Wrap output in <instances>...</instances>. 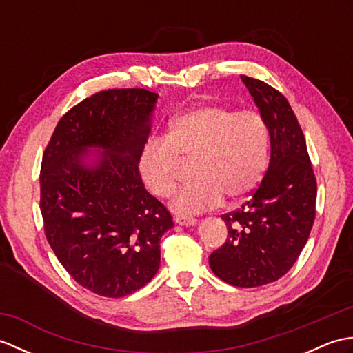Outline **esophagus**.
I'll list each match as a JSON object with an SVG mask.
<instances>
[{
  "label": "esophagus",
  "mask_w": 353,
  "mask_h": 353,
  "mask_svg": "<svg viewBox=\"0 0 353 353\" xmlns=\"http://www.w3.org/2000/svg\"><path fill=\"white\" fill-rule=\"evenodd\" d=\"M174 221L177 224H181V226H194V224H197V219H194V216H188V215H176Z\"/></svg>",
  "instance_id": "obj_1"
}]
</instances>
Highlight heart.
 <instances>
[{"label": "heart", "mask_w": 353, "mask_h": 353, "mask_svg": "<svg viewBox=\"0 0 353 353\" xmlns=\"http://www.w3.org/2000/svg\"><path fill=\"white\" fill-rule=\"evenodd\" d=\"M179 157H196V177L172 200L176 212H203L220 206L226 196L243 200L267 171L268 125L256 110L236 112L223 104H203L176 117L167 138L150 141L139 157L142 181L157 197L174 194Z\"/></svg>", "instance_id": "1"}]
</instances>
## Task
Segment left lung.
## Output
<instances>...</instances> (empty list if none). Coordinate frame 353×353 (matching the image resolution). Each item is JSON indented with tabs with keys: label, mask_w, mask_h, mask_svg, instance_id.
<instances>
[{
	"label": "left lung",
	"mask_w": 353,
	"mask_h": 353,
	"mask_svg": "<svg viewBox=\"0 0 353 353\" xmlns=\"http://www.w3.org/2000/svg\"><path fill=\"white\" fill-rule=\"evenodd\" d=\"M241 80L268 125L272 156L252 197L221 215L228 238L209 265L226 283L253 288L281 279L302 253L316 219L317 181L288 100L262 80Z\"/></svg>",
	"instance_id": "left-lung-1"
}]
</instances>
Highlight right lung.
I'll return each mask as SVG.
<instances>
[{
	"mask_svg": "<svg viewBox=\"0 0 353 353\" xmlns=\"http://www.w3.org/2000/svg\"><path fill=\"white\" fill-rule=\"evenodd\" d=\"M156 99L142 88L88 97L61 118L42 156L45 236L72 279L99 296L124 297L152 281L174 226L138 167ZM89 146L103 150L91 169Z\"/></svg>",
	"mask_w": 353,
	"mask_h": 353,
	"instance_id": "obj_1",
	"label": "right lung"
}]
</instances>
